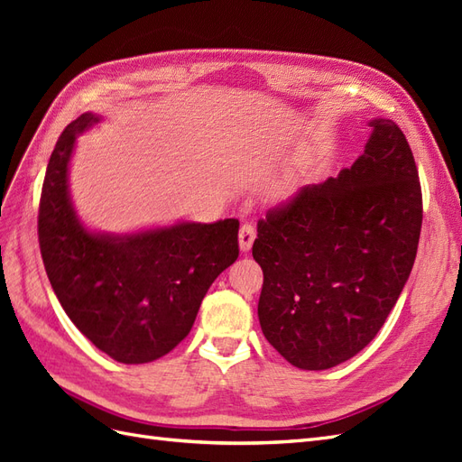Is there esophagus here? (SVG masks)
Returning <instances> with one entry per match:
<instances>
[{"mask_svg": "<svg viewBox=\"0 0 462 462\" xmlns=\"http://www.w3.org/2000/svg\"><path fill=\"white\" fill-rule=\"evenodd\" d=\"M254 239H256L254 227L250 226V223H245V226L239 231V246H241L243 253H248L250 246H253V243H254Z\"/></svg>", "mask_w": 462, "mask_h": 462, "instance_id": "obj_1", "label": "esophagus"}]
</instances>
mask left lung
Segmentation results:
<instances>
[{
	"label": "left lung",
	"instance_id": "8db88e82",
	"mask_svg": "<svg viewBox=\"0 0 462 462\" xmlns=\"http://www.w3.org/2000/svg\"><path fill=\"white\" fill-rule=\"evenodd\" d=\"M358 160L258 221V318L292 366L328 370L382 329L411 275L422 190L407 136L372 119Z\"/></svg>",
	"mask_w": 462,
	"mask_h": 462
}]
</instances>
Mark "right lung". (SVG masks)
Segmentation results:
<instances>
[{
  "instance_id": "1",
  "label": "right lung",
  "mask_w": 462,
  "mask_h": 462,
  "mask_svg": "<svg viewBox=\"0 0 462 462\" xmlns=\"http://www.w3.org/2000/svg\"><path fill=\"white\" fill-rule=\"evenodd\" d=\"M82 114L55 144L42 187L38 241L55 297L79 331L123 365L162 358L183 341L216 277L239 256V219L180 221L133 235L92 233L69 194Z\"/></svg>"
}]
</instances>
